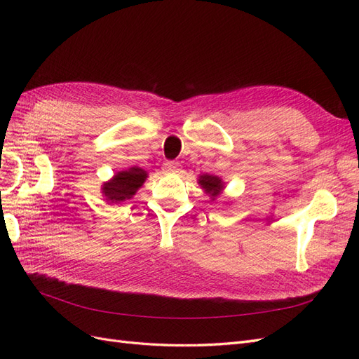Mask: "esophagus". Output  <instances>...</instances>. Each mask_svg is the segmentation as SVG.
<instances>
[{
	"instance_id": "esophagus-1",
	"label": "esophagus",
	"mask_w": 359,
	"mask_h": 359,
	"mask_svg": "<svg viewBox=\"0 0 359 359\" xmlns=\"http://www.w3.org/2000/svg\"><path fill=\"white\" fill-rule=\"evenodd\" d=\"M181 168V165L178 161H166L165 165H163V170H165L166 173H175L178 172Z\"/></svg>"
}]
</instances>
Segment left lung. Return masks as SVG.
<instances>
[{
  "label": "left lung",
  "instance_id": "1",
  "mask_svg": "<svg viewBox=\"0 0 359 359\" xmlns=\"http://www.w3.org/2000/svg\"><path fill=\"white\" fill-rule=\"evenodd\" d=\"M198 182L201 184V187L205 190V193L210 194L211 201H214L217 196H220V193L224 189V182L219 177L208 175V173H203V175H201Z\"/></svg>",
  "mask_w": 359,
  "mask_h": 359
}]
</instances>
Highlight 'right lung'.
<instances>
[{"instance_id":"1","label":"right lung","mask_w":359,"mask_h":359,"mask_svg":"<svg viewBox=\"0 0 359 359\" xmlns=\"http://www.w3.org/2000/svg\"><path fill=\"white\" fill-rule=\"evenodd\" d=\"M147 178L148 173L144 169L133 166L127 170L116 172L112 180L103 184L102 193L104 199L112 203L132 199Z\"/></svg>"}]
</instances>
